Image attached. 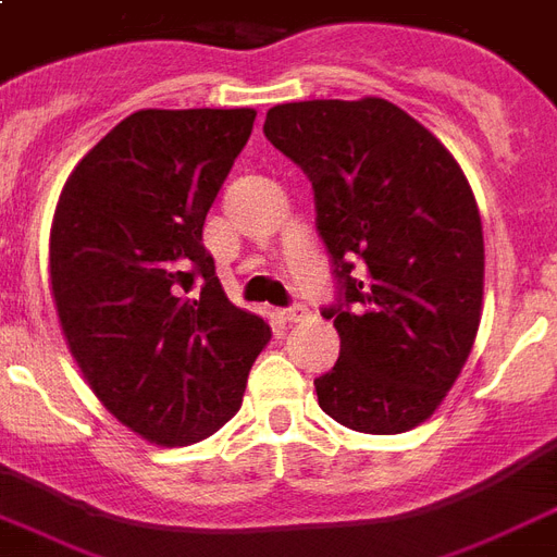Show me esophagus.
Wrapping results in <instances>:
<instances>
[{"mask_svg":"<svg viewBox=\"0 0 557 557\" xmlns=\"http://www.w3.org/2000/svg\"><path fill=\"white\" fill-rule=\"evenodd\" d=\"M307 315V309L304 307H286V309H277V318L283 324H292V321H300V318Z\"/></svg>","mask_w":557,"mask_h":557,"instance_id":"esophagus-1","label":"esophagus"}]
</instances>
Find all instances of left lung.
<instances>
[{
  "instance_id": "1",
  "label": "left lung",
  "mask_w": 557,
  "mask_h": 557,
  "mask_svg": "<svg viewBox=\"0 0 557 557\" xmlns=\"http://www.w3.org/2000/svg\"><path fill=\"white\" fill-rule=\"evenodd\" d=\"M265 137L304 169L333 257L342 338L318 406L368 435L414 430L465 368L485 283L476 198L461 165L385 99L277 104Z\"/></svg>"
}]
</instances>
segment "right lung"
Returning <instances> with one entry per match:
<instances>
[{
    "mask_svg": "<svg viewBox=\"0 0 557 557\" xmlns=\"http://www.w3.org/2000/svg\"><path fill=\"white\" fill-rule=\"evenodd\" d=\"M257 110H137L72 169L49 236L61 330L101 406L160 447L239 411L271 326L233 307L203 222Z\"/></svg>",
    "mask_w": 557,
    "mask_h": 557,
    "instance_id": "right-lung-1",
    "label": "right lung"
}]
</instances>
